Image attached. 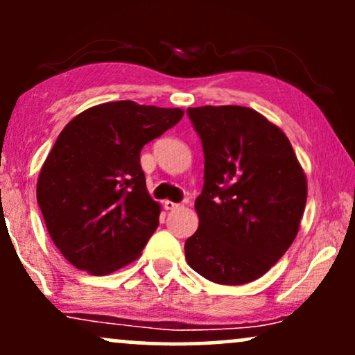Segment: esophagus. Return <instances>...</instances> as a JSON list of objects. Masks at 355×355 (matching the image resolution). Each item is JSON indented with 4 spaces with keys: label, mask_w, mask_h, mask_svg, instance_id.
<instances>
[{
    "label": "esophagus",
    "mask_w": 355,
    "mask_h": 355,
    "mask_svg": "<svg viewBox=\"0 0 355 355\" xmlns=\"http://www.w3.org/2000/svg\"><path fill=\"white\" fill-rule=\"evenodd\" d=\"M164 207H165V210H175V209H178V207H180V203H175L172 200H165Z\"/></svg>",
    "instance_id": "1"
}]
</instances>
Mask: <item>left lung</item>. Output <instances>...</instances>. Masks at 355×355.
Segmentation results:
<instances>
[{"mask_svg": "<svg viewBox=\"0 0 355 355\" xmlns=\"http://www.w3.org/2000/svg\"><path fill=\"white\" fill-rule=\"evenodd\" d=\"M187 113L202 138L205 183L185 259L215 284H248L295 240L307 178L285 133L255 110L207 105Z\"/></svg>", "mask_w": 355, "mask_h": 355, "instance_id": "1", "label": "left lung"}]
</instances>
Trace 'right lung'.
<instances>
[{"label": "right lung", "mask_w": 355, "mask_h": 355, "mask_svg": "<svg viewBox=\"0 0 355 355\" xmlns=\"http://www.w3.org/2000/svg\"><path fill=\"white\" fill-rule=\"evenodd\" d=\"M182 116V108L110 101L61 130L36 198L53 243L73 267L108 275L141 255L162 209L146 190L140 152Z\"/></svg>", "instance_id": "obj_1"}]
</instances>
